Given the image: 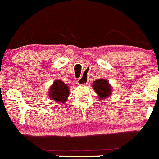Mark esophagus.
<instances>
[{
    "label": "esophagus",
    "mask_w": 159,
    "mask_h": 159,
    "mask_svg": "<svg viewBox=\"0 0 159 159\" xmlns=\"http://www.w3.org/2000/svg\"><path fill=\"white\" fill-rule=\"evenodd\" d=\"M77 83H78V85H80V86H85V85H86L87 84L86 76H81V77L78 80Z\"/></svg>",
    "instance_id": "34e87169"
}]
</instances>
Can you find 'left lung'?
<instances>
[{
    "label": "left lung",
    "mask_w": 159,
    "mask_h": 159,
    "mask_svg": "<svg viewBox=\"0 0 159 159\" xmlns=\"http://www.w3.org/2000/svg\"><path fill=\"white\" fill-rule=\"evenodd\" d=\"M93 88L100 100H105L112 94V86L105 79H98L93 82Z\"/></svg>",
    "instance_id": "obj_1"
}]
</instances>
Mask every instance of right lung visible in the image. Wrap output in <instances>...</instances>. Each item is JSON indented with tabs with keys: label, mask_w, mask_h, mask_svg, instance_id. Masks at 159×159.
<instances>
[{
	"label": "right lung",
	"mask_w": 159,
	"mask_h": 159,
	"mask_svg": "<svg viewBox=\"0 0 159 159\" xmlns=\"http://www.w3.org/2000/svg\"><path fill=\"white\" fill-rule=\"evenodd\" d=\"M69 86L60 80L57 79L54 80V83L49 87V98L57 103H65L69 96Z\"/></svg>",
	"instance_id": "obj_1"
}]
</instances>
